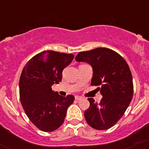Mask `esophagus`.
<instances>
[{"instance_id": "obj_1", "label": "esophagus", "mask_w": 149, "mask_h": 149, "mask_svg": "<svg viewBox=\"0 0 149 149\" xmlns=\"http://www.w3.org/2000/svg\"><path fill=\"white\" fill-rule=\"evenodd\" d=\"M82 99V97H80V96H75V100H76L79 101V100H81Z\"/></svg>"}]
</instances>
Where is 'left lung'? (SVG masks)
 I'll list each match as a JSON object with an SVG mask.
<instances>
[{"label": "left lung", "mask_w": 149, "mask_h": 149, "mask_svg": "<svg viewBox=\"0 0 149 149\" xmlns=\"http://www.w3.org/2000/svg\"><path fill=\"white\" fill-rule=\"evenodd\" d=\"M75 59L92 66L91 85L99 86L102 95L99 103L88 98L90 107L84 113L87 124L96 130L110 128L123 116L133 97V78L128 64L108 48L79 52Z\"/></svg>", "instance_id": "8db88e82"}]
</instances>
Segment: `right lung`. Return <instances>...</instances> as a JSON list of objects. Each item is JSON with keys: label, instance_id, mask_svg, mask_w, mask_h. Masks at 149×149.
<instances>
[{"label": "right lung", "instance_id": "right-lung-1", "mask_svg": "<svg viewBox=\"0 0 149 149\" xmlns=\"http://www.w3.org/2000/svg\"><path fill=\"white\" fill-rule=\"evenodd\" d=\"M72 54L44 51L26 64L19 80L21 105L29 120L39 130L52 132L64 123L72 95L63 97L52 90L62 81V71L74 59Z\"/></svg>", "mask_w": 149, "mask_h": 149}]
</instances>
